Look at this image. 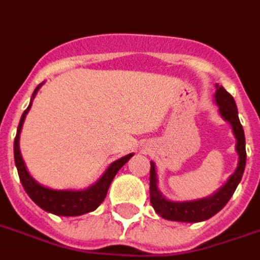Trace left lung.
<instances>
[{
    "mask_svg": "<svg viewBox=\"0 0 260 260\" xmlns=\"http://www.w3.org/2000/svg\"><path fill=\"white\" fill-rule=\"evenodd\" d=\"M216 91L214 94L215 103L218 105V112L223 120L229 122L232 126V132L236 138V151L239 155V163L237 169L226 181L225 185H222L215 193L210 196L197 199V200H185V202H174L170 200L160 192L157 186V174H156L155 163L151 161V177H149V194H151V204L155 208V211L161 218L167 220H175V222H202V220L210 219L216 212H219L223 207L228 204L230 197L233 196L234 190L239 186L240 181L243 178L244 169H245V160H247V152H245V137L244 130L239 119V111L236 101L230 93L219 86L215 85Z\"/></svg>",
    "mask_w": 260,
    "mask_h": 260,
    "instance_id": "left-lung-1",
    "label": "left lung"
}]
</instances>
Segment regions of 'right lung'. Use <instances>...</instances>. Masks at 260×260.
Here are the masks:
<instances>
[{
    "label": "right lung",
    "instance_id": "right-lung-1",
    "mask_svg": "<svg viewBox=\"0 0 260 260\" xmlns=\"http://www.w3.org/2000/svg\"><path fill=\"white\" fill-rule=\"evenodd\" d=\"M42 85H44V82L35 87L34 93L31 95L30 104L21 115L20 122H19V126H17L16 137H15V144H13V155H15V165H16L17 173H19V178H20L21 185H23L27 194L30 196L31 200L46 212H50V214H54V215L58 216L83 215V214H87V212L94 211L95 208L104 202L112 179L115 178V175L118 174L119 170L127 163L134 153H128V155L123 156L120 159L115 160L114 163H111L108 169L105 170L104 174L101 175L99 181H95L93 185L87 186L86 189H81V190L46 188L44 185L37 182L31 177L26 165H24V160H23L20 153L19 141H20L21 127H23L26 115L28 114L35 94L38 93Z\"/></svg>",
    "mask_w": 260,
    "mask_h": 260
}]
</instances>
